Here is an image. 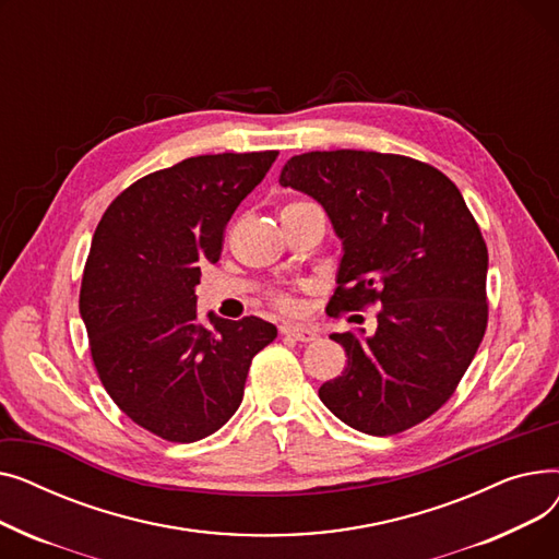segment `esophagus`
Masks as SVG:
<instances>
[{
    "instance_id": "esophagus-1",
    "label": "esophagus",
    "mask_w": 559,
    "mask_h": 559,
    "mask_svg": "<svg viewBox=\"0 0 559 559\" xmlns=\"http://www.w3.org/2000/svg\"><path fill=\"white\" fill-rule=\"evenodd\" d=\"M281 333L287 337H295L299 342H314L317 340V329L312 326H299V324H285L281 326Z\"/></svg>"
}]
</instances>
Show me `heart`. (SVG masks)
<instances>
[{
    "label": "heart",
    "instance_id": "heart-1",
    "mask_svg": "<svg viewBox=\"0 0 559 559\" xmlns=\"http://www.w3.org/2000/svg\"><path fill=\"white\" fill-rule=\"evenodd\" d=\"M295 203H304V201H292V203H287V205H295ZM276 301H278V306H287V299H283V297H278Z\"/></svg>",
    "mask_w": 559,
    "mask_h": 559
}]
</instances>
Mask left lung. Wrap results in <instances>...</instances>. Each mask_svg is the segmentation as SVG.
I'll use <instances>...</instances> for the list:
<instances>
[{
  "instance_id": "1",
  "label": "left lung",
  "mask_w": 559,
  "mask_h": 559,
  "mask_svg": "<svg viewBox=\"0 0 559 559\" xmlns=\"http://www.w3.org/2000/svg\"><path fill=\"white\" fill-rule=\"evenodd\" d=\"M278 181L324 205L342 240L331 314L380 306L373 335H331L348 360L319 399L376 437L421 424L487 329V245L460 190L428 163L356 150L292 156Z\"/></svg>"
}]
</instances>
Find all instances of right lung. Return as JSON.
I'll use <instances>...</instances> for the list:
<instances>
[{"instance_id": "obj_1", "label": "right lung", "mask_w": 559, "mask_h": 559, "mask_svg": "<svg viewBox=\"0 0 559 559\" xmlns=\"http://www.w3.org/2000/svg\"><path fill=\"white\" fill-rule=\"evenodd\" d=\"M278 152L194 156L142 176L97 224L79 310L102 385L122 413L167 442L219 430L242 403L247 373L276 326L197 312L203 262Z\"/></svg>"}]
</instances>
